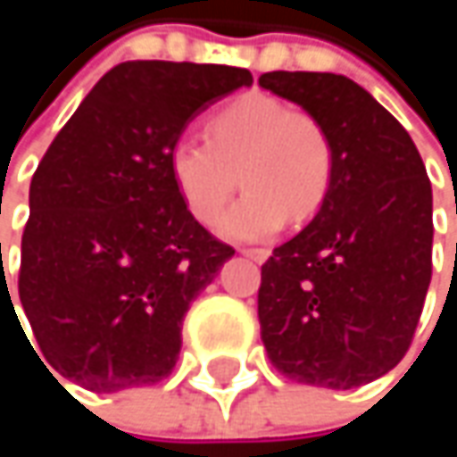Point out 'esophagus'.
I'll use <instances>...</instances> for the list:
<instances>
[{
    "instance_id": "1",
    "label": "esophagus",
    "mask_w": 457,
    "mask_h": 457,
    "mask_svg": "<svg viewBox=\"0 0 457 457\" xmlns=\"http://www.w3.org/2000/svg\"><path fill=\"white\" fill-rule=\"evenodd\" d=\"M243 256H248V259H253V262H267L270 259V251L267 248H243Z\"/></svg>"
}]
</instances>
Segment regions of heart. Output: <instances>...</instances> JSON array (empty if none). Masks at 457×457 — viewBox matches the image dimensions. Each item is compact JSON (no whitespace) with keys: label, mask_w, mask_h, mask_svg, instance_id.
<instances>
[{"label":"heart","mask_w":457,"mask_h":457,"mask_svg":"<svg viewBox=\"0 0 457 457\" xmlns=\"http://www.w3.org/2000/svg\"><path fill=\"white\" fill-rule=\"evenodd\" d=\"M206 139H179L169 150L171 182L201 225H214L240 185L245 195L220 222L237 243L278 235L286 220H310L333 185V142L318 116L251 92L206 121Z\"/></svg>","instance_id":"obj_1"}]
</instances>
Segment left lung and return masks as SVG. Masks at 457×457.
Segmentation results:
<instances>
[{
	"label": "left lung",
	"instance_id": "left-lung-1",
	"mask_svg": "<svg viewBox=\"0 0 457 457\" xmlns=\"http://www.w3.org/2000/svg\"><path fill=\"white\" fill-rule=\"evenodd\" d=\"M259 87L318 116L336 155L315 220L262 264L267 357L299 384H370L405 357L431 283L426 166L403 124L346 76L272 71Z\"/></svg>",
	"mask_w": 457,
	"mask_h": 457
}]
</instances>
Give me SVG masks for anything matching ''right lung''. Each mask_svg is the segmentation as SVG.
Instances as JSON below:
<instances>
[{
	"label": "right lung",
	"instance_id": "obj_1",
	"mask_svg": "<svg viewBox=\"0 0 457 457\" xmlns=\"http://www.w3.org/2000/svg\"><path fill=\"white\" fill-rule=\"evenodd\" d=\"M251 84L232 65L129 60L52 139L31 179L18 280L46 373L97 395L171 373L190 302L235 251L182 204L169 150L198 113Z\"/></svg>",
	"mask_w": 457,
	"mask_h": 457
}]
</instances>
